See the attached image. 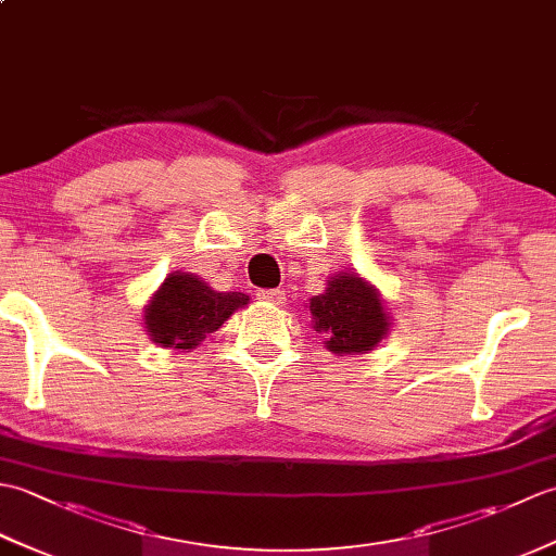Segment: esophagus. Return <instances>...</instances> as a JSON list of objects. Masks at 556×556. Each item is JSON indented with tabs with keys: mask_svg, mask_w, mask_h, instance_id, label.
Wrapping results in <instances>:
<instances>
[{
	"mask_svg": "<svg viewBox=\"0 0 556 556\" xmlns=\"http://www.w3.org/2000/svg\"><path fill=\"white\" fill-rule=\"evenodd\" d=\"M257 296L263 299V301H267V303H271V305H281V303L287 301V293L281 291V289H267V291H260Z\"/></svg>",
	"mask_w": 556,
	"mask_h": 556,
	"instance_id": "esophagus-1",
	"label": "esophagus"
}]
</instances>
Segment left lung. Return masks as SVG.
<instances>
[{
    "instance_id": "8db88e82",
    "label": "left lung",
    "mask_w": 556,
    "mask_h": 556,
    "mask_svg": "<svg viewBox=\"0 0 556 556\" xmlns=\"http://www.w3.org/2000/svg\"><path fill=\"white\" fill-rule=\"evenodd\" d=\"M308 308L313 329L337 356L375 351L394 325L380 289L349 269L327 277L325 291L308 299Z\"/></svg>"
}]
</instances>
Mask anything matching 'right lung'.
<instances>
[{
  "mask_svg": "<svg viewBox=\"0 0 556 556\" xmlns=\"http://www.w3.org/2000/svg\"><path fill=\"white\" fill-rule=\"evenodd\" d=\"M248 303V293L215 291L193 271L176 269L150 296L143 327L150 341L162 349L193 351Z\"/></svg>",
  "mask_w": 556,
  "mask_h": 556,
  "instance_id": "add662e5",
  "label": "right lung"
}]
</instances>
